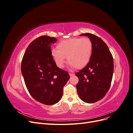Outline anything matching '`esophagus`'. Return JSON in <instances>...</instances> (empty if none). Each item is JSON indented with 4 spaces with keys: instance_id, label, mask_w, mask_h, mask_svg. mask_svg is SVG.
I'll use <instances>...</instances> for the list:
<instances>
[{
    "instance_id": "1",
    "label": "esophagus",
    "mask_w": 133,
    "mask_h": 133,
    "mask_svg": "<svg viewBox=\"0 0 133 133\" xmlns=\"http://www.w3.org/2000/svg\"><path fill=\"white\" fill-rule=\"evenodd\" d=\"M69 74L70 76H73L74 75V74H73V73H69Z\"/></svg>"
}]
</instances>
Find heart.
Wrapping results in <instances>:
<instances>
[{"label": "heart", "mask_w": 133, "mask_h": 133, "mask_svg": "<svg viewBox=\"0 0 133 133\" xmlns=\"http://www.w3.org/2000/svg\"><path fill=\"white\" fill-rule=\"evenodd\" d=\"M57 49L51 51L54 62L62 68L65 63V58L70 65L76 69H82L89 62L92 51V44L88 38H71L60 41Z\"/></svg>", "instance_id": "1"}]
</instances>
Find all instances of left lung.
Segmentation results:
<instances>
[{
  "mask_svg": "<svg viewBox=\"0 0 133 133\" xmlns=\"http://www.w3.org/2000/svg\"><path fill=\"white\" fill-rule=\"evenodd\" d=\"M88 36L92 44L89 62L75 75L79 78L76 87L80 98L87 103L101 100L110 87L114 71L113 58L108 46L103 40L90 33Z\"/></svg>",
  "mask_w": 133,
  "mask_h": 133,
  "instance_id": "left-lung-1",
  "label": "left lung"
}]
</instances>
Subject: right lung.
<instances>
[{
  "label": "right lung",
  "mask_w": 133,
  "mask_h": 133,
  "mask_svg": "<svg viewBox=\"0 0 133 133\" xmlns=\"http://www.w3.org/2000/svg\"><path fill=\"white\" fill-rule=\"evenodd\" d=\"M57 39L43 35L32 42L22 59V73L27 89L37 101L48 105L61 99L69 79L68 72L59 68L51 55V43Z\"/></svg>",
  "instance_id": "add662e5"
}]
</instances>
